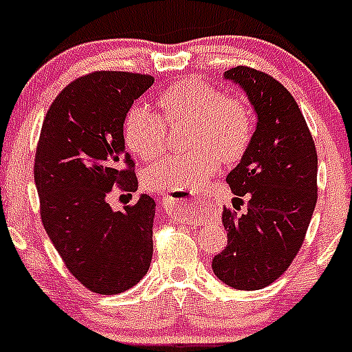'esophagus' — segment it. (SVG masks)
<instances>
[{
  "label": "esophagus",
  "instance_id": "esophagus-1",
  "mask_svg": "<svg viewBox=\"0 0 352 352\" xmlns=\"http://www.w3.org/2000/svg\"><path fill=\"white\" fill-rule=\"evenodd\" d=\"M192 199H194V195L188 194V192H173V194L164 195L162 204H164L166 210L178 213V211H185L186 204L190 203Z\"/></svg>",
  "mask_w": 352,
  "mask_h": 352
}]
</instances>
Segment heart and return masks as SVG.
<instances>
[{
  "mask_svg": "<svg viewBox=\"0 0 352 352\" xmlns=\"http://www.w3.org/2000/svg\"><path fill=\"white\" fill-rule=\"evenodd\" d=\"M162 114L135 104L123 120V139L133 155L151 160L166 146V120L195 121L185 153L166 155L144 170L151 190L182 192L199 186L226 162L243 157L254 135V120L243 102L226 98L220 89L197 79L174 82L158 98Z\"/></svg>",
  "mask_w": 352,
  "mask_h": 352,
  "instance_id": "b5f03b06",
  "label": "heart"
}]
</instances>
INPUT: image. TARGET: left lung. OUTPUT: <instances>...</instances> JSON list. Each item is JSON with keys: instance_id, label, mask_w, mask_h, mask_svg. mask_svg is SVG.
Segmentation results:
<instances>
[{"instance_id": "8db88e82", "label": "left lung", "mask_w": 352, "mask_h": 352, "mask_svg": "<svg viewBox=\"0 0 352 352\" xmlns=\"http://www.w3.org/2000/svg\"><path fill=\"white\" fill-rule=\"evenodd\" d=\"M223 79L243 89L257 123L226 178L247 211L223 208L227 245L211 268L229 287L257 291L273 284L303 245L317 203V151L296 100L278 80L248 67L231 68Z\"/></svg>"}]
</instances>
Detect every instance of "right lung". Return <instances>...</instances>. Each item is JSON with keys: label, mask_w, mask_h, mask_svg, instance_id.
Masks as SVG:
<instances>
[{"label": "right lung", "mask_w": 352, "mask_h": 352, "mask_svg": "<svg viewBox=\"0 0 352 352\" xmlns=\"http://www.w3.org/2000/svg\"><path fill=\"white\" fill-rule=\"evenodd\" d=\"M151 76L93 72L56 96L43 120L35 155V185L45 232L68 272L96 294L133 287L153 256L155 201L114 211L113 188L138 190L125 151L123 120Z\"/></svg>", "instance_id": "1"}]
</instances>
